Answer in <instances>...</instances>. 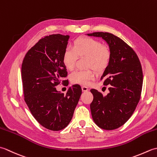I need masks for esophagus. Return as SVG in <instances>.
I'll list each match as a JSON object with an SVG mask.
<instances>
[{
  "instance_id": "obj_1",
  "label": "esophagus",
  "mask_w": 157,
  "mask_h": 157,
  "mask_svg": "<svg viewBox=\"0 0 157 157\" xmlns=\"http://www.w3.org/2000/svg\"><path fill=\"white\" fill-rule=\"evenodd\" d=\"M82 92H86L88 90V88L86 87V86H82Z\"/></svg>"
}]
</instances>
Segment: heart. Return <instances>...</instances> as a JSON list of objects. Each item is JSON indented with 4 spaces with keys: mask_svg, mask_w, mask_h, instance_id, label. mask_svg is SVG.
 Returning <instances> with one entry per match:
<instances>
[{
    "mask_svg": "<svg viewBox=\"0 0 157 157\" xmlns=\"http://www.w3.org/2000/svg\"><path fill=\"white\" fill-rule=\"evenodd\" d=\"M78 56H87V67L96 71L104 70L111 59L110 49L102 43L92 38L84 37L75 40L73 47H67L63 55V63L65 67L72 70L75 65ZM96 73L93 69H78L71 74V81L74 84L87 86L94 80Z\"/></svg>",
    "mask_w": 157,
    "mask_h": 157,
    "instance_id": "1",
    "label": "heart"
}]
</instances>
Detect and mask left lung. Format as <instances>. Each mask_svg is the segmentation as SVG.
Wrapping results in <instances>:
<instances>
[{
  "instance_id": "1",
  "label": "left lung",
  "mask_w": 157,
  "mask_h": 157,
  "mask_svg": "<svg viewBox=\"0 0 157 157\" xmlns=\"http://www.w3.org/2000/svg\"><path fill=\"white\" fill-rule=\"evenodd\" d=\"M89 36L101 37L107 43L111 59L101 79L109 85V93L103 96L95 89L90 104L92 119L99 128L112 130L131 117L140 99L143 73L135 51L117 36L108 32H94Z\"/></svg>"
}]
</instances>
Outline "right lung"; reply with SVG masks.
Instances as JSON below:
<instances>
[{"mask_svg": "<svg viewBox=\"0 0 157 157\" xmlns=\"http://www.w3.org/2000/svg\"><path fill=\"white\" fill-rule=\"evenodd\" d=\"M69 38L59 34L41 38L26 53L21 65L26 104L36 121L52 131L68 125L82 94L78 84L69 87L65 95L55 88L67 75L63 55Z\"/></svg>", "mask_w": 157, "mask_h": 157, "instance_id": "obj_1", "label": "right lung"}]
</instances>
